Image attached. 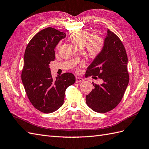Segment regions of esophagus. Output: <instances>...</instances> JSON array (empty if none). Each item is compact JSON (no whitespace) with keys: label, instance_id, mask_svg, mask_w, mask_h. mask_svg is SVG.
<instances>
[{"label":"esophagus","instance_id":"obj_1","mask_svg":"<svg viewBox=\"0 0 149 149\" xmlns=\"http://www.w3.org/2000/svg\"><path fill=\"white\" fill-rule=\"evenodd\" d=\"M76 82H81L84 81V79L81 77H76Z\"/></svg>","mask_w":149,"mask_h":149}]
</instances>
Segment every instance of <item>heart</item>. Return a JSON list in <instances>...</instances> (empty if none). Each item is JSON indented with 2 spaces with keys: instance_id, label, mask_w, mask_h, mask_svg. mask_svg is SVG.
<instances>
[{
  "instance_id": "1",
  "label": "heart",
  "mask_w": 149,
  "mask_h": 149,
  "mask_svg": "<svg viewBox=\"0 0 149 149\" xmlns=\"http://www.w3.org/2000/svg\"><path fill=\"white\" fill-rule=\"evenodd\" d=\"M69 39L76 47L82 48L85 47L87 54L91 58L100 55L104 47L103 38L98 33L90 35L89 32L86 30H75L70 34ZM60 45L61 43H58L57 48H60Z\"/></svg>"
}]
</instances>
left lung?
Returning <instances> with one entry per match:
<instances>
[{"label":"left lung","instance_id":"8db88e82","mask_svg":"<svg viewBox=\"0 0 149 149\" xmlns=\"http://www.w3.org/2000/svg\"><path fill=\"white\" fill-rule=\"evenodd\" d=\"M128 57L121 41L108 29L104 47L87 67L85 77L94 75L103 82L86 96V103L93 111L104 113L113 109L121 101L129 82Z\"/></svg>","mask_w":149,"mask_h":149}]
</instances>
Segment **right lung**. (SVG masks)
Listing matches in <instances>:
<instances>
[{
  "label": "right lung",
  "instance_id": "1",
  "mask_svg": "<svg viewBox=\"0 0 149 149\" xmlns=\"http://www.w3.org/2000/svg\"><path fill=\"white\" fill-rule=\"evenodd\" d=\"M66 34L53 28L41 30L26 47L21 80L33 106L45 113H53L64 102L68 86L74 84L72 73H64L53 79L49 64L55 59V48Z\"/></svg>",
  "mask_w": 149,
  "mask_h": 149
}]
</instances>
